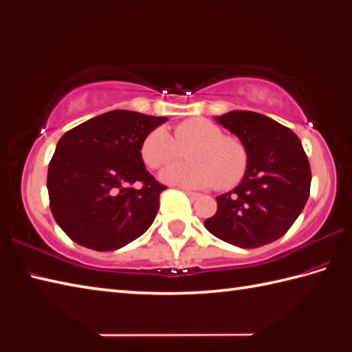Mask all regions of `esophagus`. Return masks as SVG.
I'll list each match as a JSON object with an SVG mask.
<instances>
[{"instance_id":"1","label":"esophagus","mask_w":352,"mask_h":352,"mask_svg":"<svg viewBox=\"0 0 352 352\" xmlns=\"http://www.w3.org/2000/svg\"><path fill=\"white\" fill-rule=\"evenodd\" d=\"M184 192H185L186 196H188L191 200H197V199L200 197L199 192H194V191H190V190H184Z\"/></svg>"}]
</instances>
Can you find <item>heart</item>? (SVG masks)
<instances>
[{
  "mask_svg": "<svg viewBox=\"0 0 352 352\" xmlns=\"http://www.w3.org/2000/svg\"><path fill=\"white\" fill-rule=\"evenodd\" d=\"M190 146L185 156L190 161L171 164L162 170L164 182L190 190L220 185L230 188L244 177L248 152L239 138L224 135L223 129L203 117L184 120L171 137L164 128L147 132L140 144V156L149 168H161L176 160L181 149Z\"/></svg>",
  "mask_w": 352,
  "mask_h": 352,
  "instance_id": "heart-1",
  "label": "heart"
}]
</instances>
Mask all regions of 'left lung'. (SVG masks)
<instances>
[{
  "label": "left lung",
  "mask_w": 352,
  "mask_h": 352,
  "mask_svg": "<svg viewBox=\"0 0 352 352\" xmlns=\"http://www.w3.org/2000/svg\"><path fill=\"white\" fill-rule=\"evenodd\" d=\"M248 152V167L233 191L217 197V212L205 228L241 248H256L282 238L291 229L310 194L307 155L294 132L253 111L215 117Z\"/></svg>",
  "instance_id": "obj_1"
}]
</instances>
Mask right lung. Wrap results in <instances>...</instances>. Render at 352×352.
<instances>
[{"label":"right lung","mask_w":352,"mask_h":352,"mask_svg":"<svg viewBox=\"0 0 352 352\" xmlns=\"http://www.w3.org/2000/svg\"><path fill=\"white\" fill-rule=\"evenodd\" d=\"M167 117L100 114L58 140L48 167L51 212L76 244L111 252L151 228L167 188L146 170L140 144ZM140 182L144 186H131Z\"/></svg>","instance_id":"right-lung-1"}]
</instances>
